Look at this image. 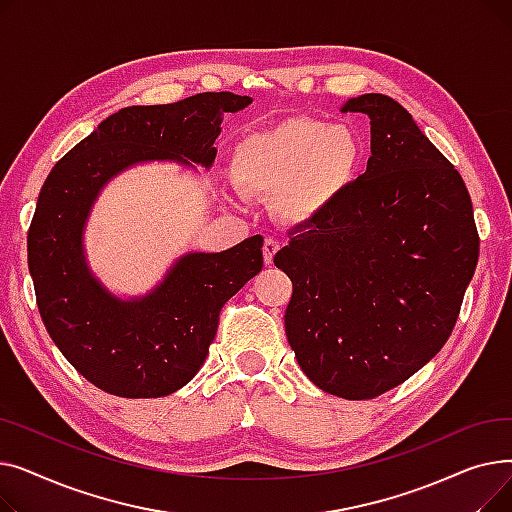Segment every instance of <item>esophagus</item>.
I'll use <instances>...</instances> for the list:
<instances>
[{
	"mask_svg": "<svg viewBox=\"0 0 512 512\" xmlns=\"http://www.w3.org/2000/svg\"><path fill=\"white\" fill-rule=\"evenodd\" d=\"M278 249H280V242L274 236H265V240H263V261H265V265L274 263V257H276Z\"/></svg>",
	"mask_w": 512,
	"mask_h": 512,
	"instance_id": "34e87169",
	"label": "esophagus"
}]
</instances>
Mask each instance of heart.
<instances>
[{
    "label": "heart",
    "instance_id": "1",
    "mask_svg": "<svg viewBox=\"0 0 512 512\" xmlns=\"http://www.w3.org/2000/svg\"><path fill=\"white\" fill-rule=\"evenodd\" d=\"M361 155V139L351 126L292 118L242 139L234 176L249 193L278 195L288 218L309 220L332 203Z\"/></svg>",
    "mask_w": 512,
    "mask_h": 512
}]
</instances>
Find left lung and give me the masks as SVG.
I'll list each match as a JSON object with an SVG mask.
<instances>
[{
  "label": "left lung",
  "instance_id": "obj_1",
  "mask_svg": "<svg viewBox=\"0 0 512 512\" xmlns=\"http://www.w3.org/2000/svg\"><path fill=\"white\" fill-rule=\"evenodd\" d=\"M342 112L371 120L367 172L290 232L276 267L292 280L284 326L307 378L367 400L407 382L446 344L475 274L467 186L388 95Z\"/></svg>",
  "mask_w": 512,
  "mask_h": 512
}]
</instances>
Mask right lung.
<instances>
[{
    "instance_id": "add662e5",
    "label": "right lung",
    "mask_w": 512,
    "mask_h": 512,
    "mask_svg": "<svg viewBox=\"0 0 512 512\" xmlns=\"http://www.w3.org/2000/svg\"><path fill=\"white\" fill-rule=\"evenodd\" d=\"M251 101L222 91L124 107L49 172L26 238L37 307L60 353L99 390L159 398L191 382L218 332L222 307L261 272L263 238H245L222 253L186 255L147 297L120 301L85 263L83 228L93 201L107 180L139 161L209 168L222 114Z\"/></svg>"
}]
</instances>
